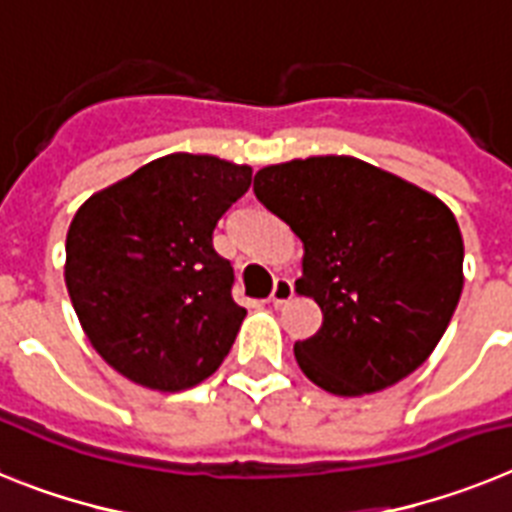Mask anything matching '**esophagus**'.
<instances>
[{
    "label": "esophagus",
    "mask_w": 512,
    "mask_h": 512,
    "mask_svg": "<svg viewBox=\"0 0 512 512\" xmlns=\"http://www.w3.org/2000/svg\"><path fill=\"white\" fill-rule=\"evenodd\" d=\"M292 297H295V287H292V281L276 279V284H273V292H271V303L284 305V303H289Z\"/></svg>",
    "instance_id": "34e87169"
}]
</instances>
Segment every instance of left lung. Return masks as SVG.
<instances>
[{"label":"left lung","instance_id":"left-lung-1","mask_svg":"<svg viewBox=\"0 0 512 512\" xmlns=\"http://www.w3.org/2000/svg\"><path fill=\"white\" fill-rule=\"evenodd\" d=\"M255 193L303 241L295 292L324 313L319 332L295 342L305 377L345 398L409 377L444 337L465 284L452 209L353 156L268 164Z\"/></svg>","mask_w":512,"mask_h":512}]
</instances>
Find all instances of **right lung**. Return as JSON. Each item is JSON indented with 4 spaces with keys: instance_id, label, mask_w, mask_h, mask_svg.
I'll return each mask as SVG.
<instances>
[{
    "instance_id": "add662e5",
    "label": "right lung",
    "mask_w": 512,
    "mask_h": 512,
    "mask_svg": "<svg viewBox=\"0 0 512 512\" xmlns=\"http://www.w3.org/2000/svg\"><path fill=\"white\" fill-rule=\"evenodd\" d=\"M252 167L167 154L100 188L66 236V287L84 335L111 369L159 393L217 372L247 311L231 263L212 247Z\"/></svg>"
}]
</instances>
